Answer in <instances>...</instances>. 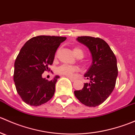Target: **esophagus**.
I'll list each match as a JSON object with an SVG mask.
<instances>
[{"instance_id":"1","label":"esophagus","mask_w":135,"mask_h":135,"mask_svg":"<svg viewBox=\"0 0 135 135\" xmlns=\"http://www.w3.org/2000/svg\"><path fill=\"white\" fill-rule=\"evenodd\" d=\"M69 79H70V81H72V82H73V81H75V80H74V79H73V78H69Z\"/></svg>"}]
</instances>
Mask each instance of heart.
<instances>
[{"instance_id": "1", "label": "heart", "mask_w": 135, "mask_h": 135, "mask_svg": "<svg viewBox=\"0 0 135 135\" xmlns=\"http://www.w3.org/2000/svg\"><path fill=\"white\" fill-rule=\"evenodd\" d=\"M73 52L76 56L78 55H83V50L80 47H75L73 49ZM78 70V68L76 66H70L68 65H62L60 66L57 69L58 74L61 75L66 76L67 77H73L74 73Z\"/></svg>"}]
</instances>
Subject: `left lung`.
I'll list each match as a JSON object with an SVG mask.
<instances>
[{"instance_id": "obj_1", "label": "left lung", "mask_w": 135, "mask_h": 135, "mask_svg": "<svg viewBox=\"0 0 135 135\" xmlns=\"http://www.w3.org/2000/svg\"><path fill=\"white\" fill-rule=\"evenodd\" d=\"M78 41L89 48L92 65L84 77L90 80L80 90L74 91L76 97L87 107H95L105 101L114 90L118 74L117 59L108 44L100 38L78 36Z\"/></svg>"}]
</instances>
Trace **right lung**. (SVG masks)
<instances>
[{
    "instance_id": "right-lung-1",
    "label": "right lung",
    "mask_w": 135,
    "mask_h": 135,
    "mask_svg": "<svg viewBox=\"0 0 135 135\" xmlns=\"http://www.w3.org/2000/svg\"><path fill=\"white\" fill-rule=\"evenodd\" d=\"M66 37L38 36L29 39L21 47L14 63L13 81L21 99L31 106L38 107L54 96L59 76L47 80L42 77L54 62L55 54Z\"/></svg>"
}]
</instances>
